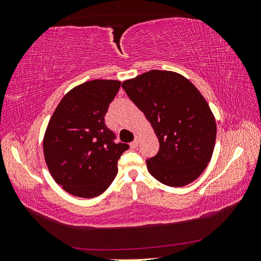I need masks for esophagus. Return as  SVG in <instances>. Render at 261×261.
I'll list each match as a JSON object with an SVG mask.
<instances>
[{
    "label": "esophagus",
    "mask_w": 261,
    "mask_h": 261,
    "mask_svg": "<svg viewBox=\"0 0 261 261\" xmlns=\"http://www.w3.org/2000/svg\"><path fill=\"white\" fill-rule=\"evenodd\" d=\"M138 144H139V143H138V140L136 139V140H134V141H132V143L130 144V147H131L132 149H135V148L138 147Z\"/></svg>",
    "instance_id": "esophagus-1"
}]
</instances>
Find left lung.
I'll return each mask as SVG.
<instances>
[{
	"label": "left lung",
	"instance_id": "8db88e82",
	"mask_svg": "<svg viewBox=\"0 0 261 261\" xmlns=\"http://www.w3.org/2000/svg\"><path fill=\"white\" fill-rule=\"evenodd\" d=\"M122 87L160 143L156 155L146 161L149 174L175 188L199 177L213 155L216 123L198 88L182 74L161 70L123 82Z\"/></svg>",
	"mask_w": 261,
	"mask_h": 261
}]
</instances>
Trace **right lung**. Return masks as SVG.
<instances>
[{
    "label": "right lung",
    "mask_w": 261,
    "mask_h": 261,
    "mask_svg": "<svg viewBox=\"0 0 261 261\" xmlns=\"http://www.w3.org/2000/svg\"><path fill=\"white\" fill-rule=\"evenodd\" d=\"M120 81L94 79L73 87L60 101L43 137V154L55 182L72 196L94 198L116 177L127 144L114 143L105 115Z\"/></svg>",
    "instance_id": "obj_1"
}]
</instances>
